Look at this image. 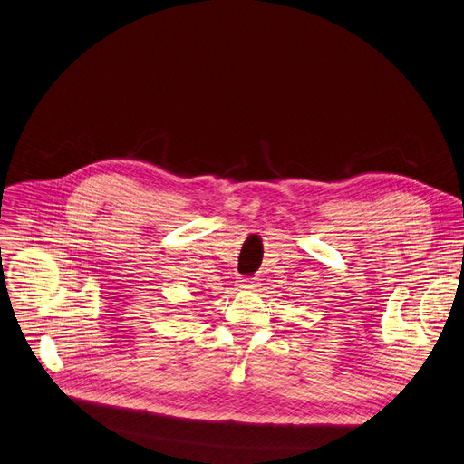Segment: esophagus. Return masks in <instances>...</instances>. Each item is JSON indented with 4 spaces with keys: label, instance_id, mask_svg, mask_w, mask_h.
Listing matches in <instances>:
<instances>
[{
    "label": "esophagus",
    "instance_id": "esophagus-1",
    "mask_svg": "<svg viewBox=\"0 0 464 464\" xmlns=\"http://www.w3.org/2000/svg\"><path fill=\"white\" fill-rule=\"evenodd\" d=\"M242 288H247V290H254V288H257V281H251V279H244V281H242Z\"/></svg>",
    "mask_w": 464,
    "mask_h": 464
}]
</instances>
